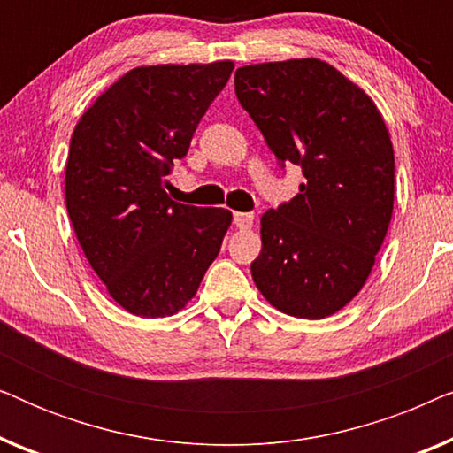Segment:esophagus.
I'll list each match as a JSON object with an SVG mask.
<instances>
[{
    "label": "esophagus",
    "instance_id": "esophagus-1",
    "mask_svg": "<svg viewBox=\"0 0 453 453\" xmlns=\"http://www.w3.org/2000/svg\"><path fill=\"white\" fill-rule=\"evenodd\" d=\"M253 220H256V216L251 212H234L233 216V222L237 228H251Z\"/></svg>",
    "mask_w": 453,
    "mask_h": 453
}]
</instances>
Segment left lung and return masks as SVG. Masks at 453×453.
I'll use <instances>...</instances> for the list:
<instances>
[{
	"mask_svg": "<svg viewBox=\"0 0 453 453\" xmlns=\"http://www.w3.org/2000/svg\"><path fill=\"white\" fill-rule=\"evenodd\" d=\"M239 103L299 194L262 216L251 276L278 311L324 319L365 287L394 212V148L367 92L318 58L234 72Z\"/></svg>",
	"mask_w": 453,
	"mask_h": 453,
	"instance_id": "left-lung-1",
	"label": "left lung"
}]
</instances>
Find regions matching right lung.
<instances>
[{"label": "right lung", "instance_id": "1", "mask_svg": "<svg viewBox=\"0 0 453 453\" xmlns=\"http://www.w3.org/2000/svg\"><path fill=\"white\" fill-rule=\"evenodd\" d=\"M233 61L140 65L80 117L65 203L86 259L117 305L169 318L194 299L233 222L225 208L173 202V160L231 78Z\"/></svg>", "mask_w": 453, "mask_h": 453}]
</instances>
